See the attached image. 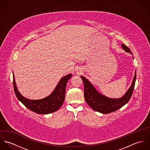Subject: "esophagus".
I'll list each match as a JSON object with an SVG mask.
<instances>
[{
	"label": "esophagus",
	"mask_w": 150,
	"mask_h": 150,
	"mask_svg": "<svg viewBox=\"0 0 150 150\" xmlns=\"http://www.w3.org/2000/svg\"><path fill=\"white\" fill-rule=\"evenodd\" d=\"M77 73H78V72H77Z\"/></svg>",
	"instance_id": "34e87169"
}]
</instances>
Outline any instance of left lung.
Segmentation results:
<instances>
[{"label":"left lung","instance_id":"8db88e82","mask_svg":"<svg viewBox=\"0 0 150 150\" xmlns=\"http://www.w3.org/2000/svg\"><path fill=\"white\" fill-rule=\"evenodd\" d=\"M122 48L127 52L132 55L130 50L125 44H122ZM84 86V98L87 104L96 111L108 114L115 111L126 105L130 100L135 85L136 79V72L132 83L125 95L117 99L110 98L99 92L93 86L84 76H81Z\"/></svg>","mask_w":150,"mask_h":150}]
</instances>
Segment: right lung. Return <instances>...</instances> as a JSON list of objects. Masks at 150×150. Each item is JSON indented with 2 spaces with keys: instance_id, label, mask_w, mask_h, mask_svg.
<instances>
[{
  "instance_id": "obj_1",
  "label": "right lung",
  "mask_w": 150,
  "mask_h": 150,
  "mask_svg": "<svg viewBox=\"0 0 150 150\" xmlns=\"http://www.w3.org/2000/svg\"><path fill=\"white\" fill-rule=\"evenodd\" d=\"M72 74H69L63 77L53 92L47 97L39 100H30L24 98L18 91L13 74V86L14 92L18 99L30 110L39 114H47L54 112L62 105L65 98V91L68 80Z\"/></svg>"
}]
</instances>
